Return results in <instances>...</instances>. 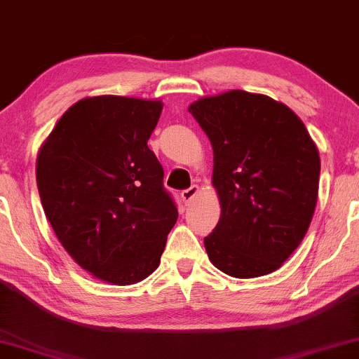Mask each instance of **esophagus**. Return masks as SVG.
Instances as JSON below:
<instances>
[{
    "mask_svg": "<svg viewBox=\"0 0 359 359\" xmlns=\"http://www.w3.org/2000/svg\"><path fill=\"white\" fill-rule=\"evenodd\" d=\"M198 192H200L198 185H192V187L182 190V194H180V197H182L184 203H190V202H192V200L195 198V195H197Z\"/></svg>",
    "mask_w": 359,
    "mask_h": 359,
    "instance_id": "1",
    "label": "esophagus"
}]
</instances>
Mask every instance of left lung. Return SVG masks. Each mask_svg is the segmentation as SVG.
Here are the masks:
<instances>
[{
  "instance_id": "obj_1",
  "label": "left lung",
  "mask_w": 359,
  "mask_h": 359,
  "mask_svg": "<svg viewBox=\"0 0 359 359\" xmlns=\"http://www.w3.org/2000/svg\"><path fill=\"white\" fill-rule=\"evenodd\" d=\"M189 111L213 149L222 217L205 250L224 274L250 279L283 266L312 222L320 156L284 103L243 90L205 97Z\"/></svg>"
}]
</instances>
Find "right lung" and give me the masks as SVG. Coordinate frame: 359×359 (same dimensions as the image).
<instances>
[{"label": "right lung", "mask_w": 359, "mask_h": 359, "mask_svg": "<svg viewBox=\"0 0 359 359\" xmlns=\"http://www.w3.org/2000/svg\"><path fill=\"white\" fill-rule=\"evenodd\" d=\"M162 102L116 95L67 109L37 154L42 208L76 264L130 285L157 269L177 222L164 170L147 147Z\"/></svg>", "instance_id": "obj_1"}]
</instances>
